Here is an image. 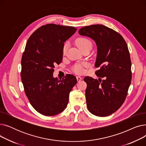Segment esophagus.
<instances>
[{"label": "esophagus", "mask_w": 146, "mask_h": 146, "mask_svg": "<svg viewBox=\"0 0 146 146\" xmlns=\"http://www.w3.org/2000/svg\"><path fill=\"white\" fill-rule=\"evenodd\" d=\"M76 79H77V80H78V82H79L82 79V78H81L80 76H77V77H76Z\"/></svg>", "instance_id": "esophagus-1"}]
</instances>
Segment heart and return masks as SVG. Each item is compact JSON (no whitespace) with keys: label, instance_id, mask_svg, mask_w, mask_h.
I'll list each match as a JSON object with an SVG mask.
<instances>
[{"label":"heart","instance_id":"b5f03b06","mask_svg":"<svg viewBox=\"0 0 146 146\" xmlns=\"http://www.w3.org/2000/svg\"><path fill=\"white\" fill-rule=\"evenodd\" d=\"M76 44L81 51L87 48L92 47L91 41L86 38H83V37L78 38V39L76 40ZM67 47H68L67 44H65L63 48V53L64 54H66L67 51ZM85 66H86V63H79V64H76L73 68V72L76 74H82L84 72V67Z\"/></svg>","mask_w":146,"mask_h":146}]
</instances>
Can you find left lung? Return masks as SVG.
<instances>
[{"label": "left lung", "mask_w": 146, "mask_h": 146, "mask_svg": "<svg viewBox=\"0 0 146 146\" xmlns=\"http://www.w3.org/2000/svg\"><path fill=\"white\" fill-rule=\"evenodd\" d=\"M79 34L94 40L98 50L95 66L99 68L95 73L100 78H84L88 109L96 116H108L124 103L131 84V61L127 44L118 33L103 25L83 27Z\"/></svg>", "instance_id": "8db88e82"}]
</instances>
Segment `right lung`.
<instances>
[{
  "label": "right lung",
  "mask_w": 146,
  "mask_h": 146,
  "mask_svg": "<svg viewBox=\"0 0 146 146\" xmlns=\"http://www.w3.org/2000/svg\"><path fill=\"white\" fill-rule=\"evenodd\" d=\"M73 27L49 24L37 29L27 42L21 60V80L33 108L46 116L63 111L77 83L74 76L53 78L54 65L63 59L64 42L76 31Z\"/></svg>",
  "instance_id": "right-lung-1"
}]
</instances>
